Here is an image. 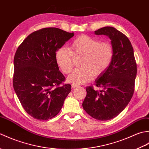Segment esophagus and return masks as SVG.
<instances>
[{"instance_id":"34e87169","label":"esophagus","mask_w":149,"mask_h":149,"mask_svg":"<svg viewBox=\"0 0 149 149\" xmlns=\"http://www.w3.org/2000/svg\"><path fill=\"white\" fill-rule=\"evenodd\" d=\"M77 86H78L77 85L75 84H72V88H76Z\"/></svg>"}]
</instances>
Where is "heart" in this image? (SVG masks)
I'll return each mask as SVG.
<instances>
[{"mask_svg": "<svg viewBox=\"0 0 149 149\" xmlns=\"http://www.w3.org/2000/svg\"><path fill=\"white\" fill-rule=\"evenodd\" d=\"M70 49L62 47L55 55L57 65L65 74L71 72L74 56H83L80 63L82 68L74 70L67 78L69 83L83 84L93 80L94 75L99 76L109 68L113 58V49L109 42L87 35L79 36L74 40Z\"/></svg>", "mask_w": 149, "mask_h": 149, "instance_id": "1", "label": "heart"}]
</instances>
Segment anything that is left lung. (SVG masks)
Wrapping results in <instances>:
<instances>
[{
  "label": "left lung",
  "mask_w": 149,
  "mask_h": 149,
  "mask_svg": "<svg viewBox=\"0 0 149 149\" xmlns=\"http://www.w3.org/2000/svg\"><path fill=\"white\" fill-rule=\"evenodd\" d=\"M111 40L113 58L109 68L95 80L99 91L86 87L83 107L88 115L102 121L115 118L125 108L134 91L136 63L131 42L125 34L113 27L95 31Z\"/></svg>",
  "instance_id": "obj_1"
}]
</instances>
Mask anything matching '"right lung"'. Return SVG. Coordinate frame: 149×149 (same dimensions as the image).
I'll return each instance as SVG.
<instances>
[{
  "instance_id": "add662e5",
  "label": "right lung",
  "mask_w": 149,
  "mask_h": 149,
  "mask_svg": "<svg viewBox=\"0 0 149 149\" xmlns=\"http://www.w3.org/2000/svg\"><path fill=\"white\" fill-rule=\"evenodd\" d=\"M74 36L58 28H43L30 34L17 50L13 88L24 109L34 118L54 117L70 92V84L59 86L65 77L59 70L55 55Z\"/></svg>"
}]
</instances>
